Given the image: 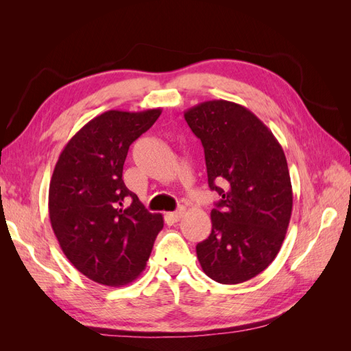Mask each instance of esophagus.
<instances>
[{
    "label": "esophagus",
    "mask_w": 351,
    "mask_h": 351,
    "mask_svg": "<svg viewBox=\"0 0 351 351\" xmlns=\"http://www.w3.org/2000/svg\"><path fill=\"white\" fill-rule=\"evenodd\" d=\"M183 215H184V209L183 208H180L178 210H176V212H169V214H167V218L171 221V222H178L180 219L183 218Z\"/></svg>",
    "instance_id": "1"
}]
</instances>
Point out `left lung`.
Wrapping results in <instances>:
<instances>
[{
	"mask_svg": "<svg viewBox=\"0 0 351 351\" xmlns=\"http://www.w3.org/2000/svg\"><path fill=\"white\" fill-rule=\"evenodd\" d=\"M184 119L204 146L209 189L221 196L210 234L196 246L200 267L217 282H244L269 267L289 228L293 190L284 151L234 102H202Z\"/></svg>",
	"mask_w": 351,
	"mask_h": 351,
	"instance_id": "obj_1",
	"label": "left lung"
}]
</instances>
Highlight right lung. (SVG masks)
<instances>
[{"label": "right lung", "mask_w": 351, "mask_h": 351, "mask_svg": "<svg viewBox=\"0 0 351 351\" xmlns=\"http://www.w3.org/2000/svg\"><path fill=\"white\" fill-rule=\"evenodd\" d=\"M161 110H111L95 117L60 154L49 183V219L61 250L95 282L120 287L146 267L162 230L125 187L123 165L130 145L147 132Z\"/></svg>", "instance_id": "add662e5"}]
</instances>
